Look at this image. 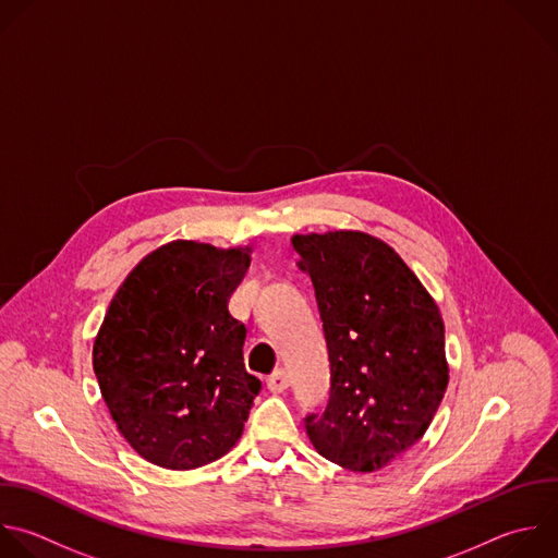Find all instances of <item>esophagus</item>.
I'll list each match as a JSON object with an SVG mask.
<instances>
[{
	"instance_id": "1",
	"label": "esophagus",
	"mask_w": 558,
	"mask_h": 558,
	"mask_svg": "<svg viewBox=\"0 0 558 558\" xmlns=\"http://www.w3.org/2000/svg\"><path fill=\"white\" fill-rule=\"evenodd\" d=\"M287 386H289V377H287V373H284L282 367L276 369V373H274L271 377H267V388H269V392H274V395L284 392Z\"/></svg>"
}]
</instances>
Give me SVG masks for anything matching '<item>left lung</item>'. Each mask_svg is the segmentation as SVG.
<instances>
[{
	"label": "left lung",
	"instance_id": "obj_1",
	"mask_svg": "<svg viewBox=\"0 0 558 558\" xmlns=\"http://www.w3.org/2000/svg\"><path fill=\"white\" fill-rule=\"evenodd\" d=\"M291 245L313 280L330 359V401L306 416L308 440L345 471H379L423 438L447 392L440 308L373 234L311 232Z\"/></svg>",
	"mask_w": 558,
	"mask_h": 558
}]
</instances>
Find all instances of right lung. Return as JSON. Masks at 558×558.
Instances as JSON below:
<instances>
[{
	"mask_svg": "<svg viewBox=\"0 0 558 558\" xmlns=\"http://www.w3.org/2000/svg\"><path fill=\"white\" fill-rule=\"evenodd\" d=\"M250 245L170 241L118 287L92 350L120 436L150 464L191 471L243 436L260 381L243 363L245 326L228 302Z\"/></svg>",
	"mask_w": 558,
	"mask_h": 558,
	"instance_id": "right-lung-1",
	"label": "right lung"
}]
</instances>
